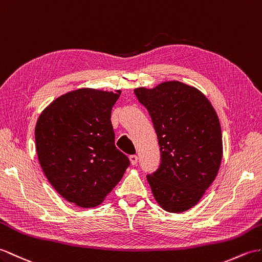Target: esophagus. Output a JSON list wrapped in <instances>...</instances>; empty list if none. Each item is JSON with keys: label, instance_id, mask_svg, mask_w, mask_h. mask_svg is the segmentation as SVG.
<instances>
[{"label": "esophagus", "instance_id": "34e87169", "mask_svg": "<svg viewBox=\"0 0 262 262\" xmlns=\"http://www.w3.org/2000/svg\"><path fill=\"white\" fill-rule=\"evenodd\" d=\"M129 161H130L132 165H136L137 161H138V157H137L136 155H130V156H129Z\"/></svg>", "mask_w": 262, "mask_h": 262}]
</instances>
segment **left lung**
<instances>
[{"label": "left lung", "mask_w": 262, "mask_h": 262, "mask_svg": "<svg viewBox=\"0 0 262 262\" xmlns=\"http://www.w3.org/2000/svg\"><path fill=\"white\" fill-rule=\"evenodd\" d=\"M134 93L148 111L160 144L161 165L147 175L151 192L162 209L181 213L198 204L220 168L217 115L199 89L176 80Z\"/></svg>", "instance_id": "8db88e82"}]
</instances>
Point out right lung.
I'll return each mask as SVG.
<instances>
[{"mask_svg": "<svg viewBox=\"0 0 262 262\" xmlns=\"http://www.w3.org/2000/svg\"><path fill=\"white\" fill-rule=\"evenodd\" d=\"M120 90L81 88L54 99L35 125V148L48 181L68 202L99 205L129 160L115 146L112 109Z\"/></svg>", "mask_w": 262, "mask_h": 262, "instance_id": "obj_1", "label": "right lung"}]
</instances>
